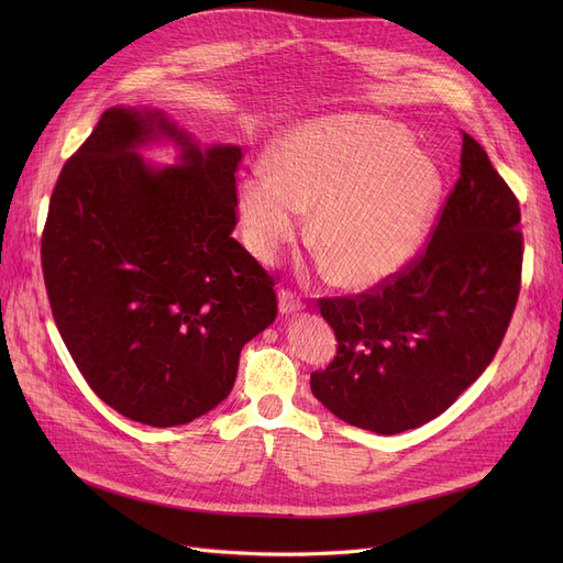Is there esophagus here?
<instances>
[{"instance_id": "esophagus-1", "label": "esophagus", "mask_w": 563, "mask_h": 563, "mask_svg": "<svg viewBox=\"0 0 563 563\" xmlns=\"http://www.w3.org/2000/svg\"><path fill=\"white\" fill-rule=\"evenodd\" d=\"M278 308L283 314H291V312L303 310V301L291 289H280L278 291Z\"/></svg>"}]
</instances>
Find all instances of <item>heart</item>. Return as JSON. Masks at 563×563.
I'll return each mask as SVG.
<instances>
[{
	"instance_id": "1",
	"label": "heart",
	"mask_w": 563,
	"mask_h": 563,
	"mask_svg": "<svg viewBox=\"0 0 563 563\" xmlns=\"http://www.w3.org/2000/svg\"><path fill=\"white\" fill-rule=\"evenodd\" d=\"M440 170L412 139L374 118H340L291 134L240 187L246 240L274 260L297 236L303 210L317 207L312 242L338 280L369 287L416 257L440 200Z\"/></svg>"
}]
</instances>
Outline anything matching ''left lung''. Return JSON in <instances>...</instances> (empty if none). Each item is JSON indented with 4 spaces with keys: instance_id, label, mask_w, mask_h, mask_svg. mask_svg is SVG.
Listing matches in <instances>:
<instances>
[{
    "instance_id": "8db88e82",
    "label": "left lung",
    "mask_w": 563,
    "mask_h": 563,
    "mask_svg": "<svg viewBox=\"0 0 563 563\" xmlns=\"http://www.w3.org/2000/svg\"><path fill=\"white\" fill-rule=\"evenodd\" d=\"M461 134V175L424 249L372 289L319 301L338 353L310 374V388L353 427L393 435L438 418L490 365L511 323L518 198L484 147Z\"/></svg>"
}]
</instances>
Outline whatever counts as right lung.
I'll return each mask as SVG.
<instances>
[{"label":"right lung","instance_id":"1","mask_svg":"<svg viewBox=\"0 0 563 563\" xmlns=\"http://www.w3.org/2000/svg\"><path fill=\"white\" fill-rule=\"evenodd\" d=\"M159 133L184 164L147 169ZM242 151H200L159 111L107 109L54 185L41 262L56 329L121 416L187 424L232 390L240 353L276 319V280L232 236Z\"/></svg>","mask_w":563,"mask_h":563}]
</instances>
